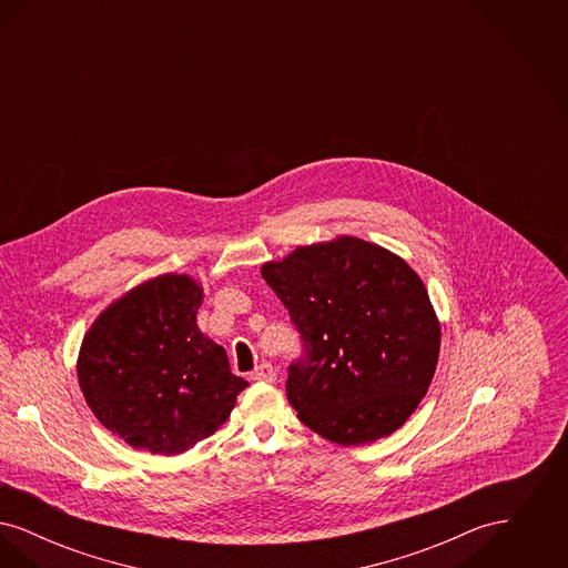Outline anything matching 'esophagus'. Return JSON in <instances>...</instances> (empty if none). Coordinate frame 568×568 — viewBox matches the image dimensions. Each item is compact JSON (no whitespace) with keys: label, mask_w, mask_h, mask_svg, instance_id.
Wrapping results in <instances>:
<instances>
[{"label":"esophagus","mask_w":568,"mask_h":568,"mask_svg":"<svg viewBox=\"0 0 568 568\" xmlns=\"http://www.w3.org/2000/svg\"><path fill=\"white\" fill-rule=\"evenodd\" d=\"M251 378H253V381H266V383H272V381H276V371H274V366H272L271 362H264V364H260V366L251 373Z\"/></svg>","instance_id":"34e87169"}]
</instances>
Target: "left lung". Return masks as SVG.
Masks as SVG:
<instances>
[{"instance_id":"8db88e82","label":"left lung","mask_w":568,"mask_h":568,"mask_svg":"<svg viewBox=\"0 0 568 568\" xmlns=\"http://www.w3.org/2000/svg\"><path fill=\"white\" fill-rule=\"evenodd\" d=\"M262 276L304 345L285 385L297 417L338 445L396 433L426 396L440 349L415 271L378 244L338 236L297 246Z\"/></svg>"}]
</instances>
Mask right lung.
Instances as JSON below:
<instances>
[{"label":"right lung","mask_w":568,"mask_h":568,"mask_svg":"<svg viewBox=\"0 0 568 568\" xmlns=\"http://www.w3.org/2000/svg\"><path fill=\"white\" fill-rule=\"evenodd\" d=\"M202 300L187 274H162L114 300L82 338L84 400L135 449L187 452L225 424L248 385L195 324Z\"/></svg>","instance_id":"1"}]
</instances>
